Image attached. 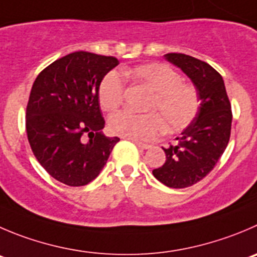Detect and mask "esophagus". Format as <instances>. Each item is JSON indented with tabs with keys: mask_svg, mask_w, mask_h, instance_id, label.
I'll use <instances>...</instances> for the list:
<instances>
[{
	"mask_svg": "<svg viewBox=\"0 0 257 257\" xmlns=\"http://www.w3.org/2000/svg\"><path fill=\"white\" fill-rule=\"evenodd\" d=\"M134 143L136 144V145L139 146V148L140 149H143V150H148V149H150L151 146L153 145H150V144H145V143H140V141H134Z\"/></svg>",
	"mask_w": 257,
	"mask_h": 257,
	"instance_id": "34e87169",
	"label": "esophagus"
}]
</instances>
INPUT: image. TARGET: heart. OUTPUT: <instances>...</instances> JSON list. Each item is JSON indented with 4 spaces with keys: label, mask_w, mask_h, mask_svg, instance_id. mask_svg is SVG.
<instances>
[{
    "label": "heart",
    "mask_w": 257,
    "mask_h": 257,
    "mask_svg": "<svg viewBox=\"0 0 257 257\" xmlns=\"http://www.w3.org/2000/svg\"><path fill=\"white\" fill-rule=\"evenodd\" d=\"M123 74L140 83L151 93L146 102L145 114L117 112L109 116L108 128L114 135L130 140H153L161 131L174 134L192 123L199 108L195 87L182 82L179 73L160 63L124 69ZM124 84L117 72L107 73L98 87L102 109L113 112L121 106Z\"/></svg>",
    "instance_id": "obj_1"
}]
</instances>
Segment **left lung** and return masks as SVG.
<instances>
[{
	"instance_id": "obj_1",
	"label": "left lung",
	"mask_w": 257,
	"mask_h": 257,
	"mask_svg": "<svg viewBox=\"0 0 257 257\" xmlns=\"http://www.w3.org/2000/svg\"><path fill=\"white\" fill-rule=\"evenodd\" d=\"M164 58L192 80L199 108L192 123L175 139L177 143L163 149L167 161L153 174L169 188H187L203 179L226 150L231 135V103L223 78L211 65L179 53L165 54Z\"/></svg>"
}]
</instances>
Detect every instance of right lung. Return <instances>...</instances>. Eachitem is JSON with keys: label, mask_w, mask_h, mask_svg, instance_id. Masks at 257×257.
Here are the masks:
<instances>
[{"label": "right lung", "mask_w": 257, "mask_h": 257, "mask_svg": "<svg viewBox=\"0 0 257 257\" xmlns=\"http://www.w3.org/2000/svg\"><path fill=\"white\" fill-rule=\"evenodd\" d=\"M118 65L113 57L75 51L46 67L34 82L26 133L41 167L63 184L80 187L98 177L118 138L102 133L98 87Z\"/></svg>", "instance_id": "1"}]
</instances>
